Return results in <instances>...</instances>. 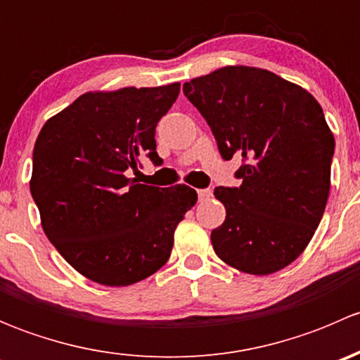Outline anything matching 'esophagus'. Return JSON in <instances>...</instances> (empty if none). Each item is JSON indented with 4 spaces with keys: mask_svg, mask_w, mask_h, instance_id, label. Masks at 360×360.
I'll use <instances>...</instances> for the list:
<instances>
[{
    "mask_svg": "<svg viewBox=\"0 0 360 360\" xmlns=\"http://www.w3.org/2000/svg\"><path fill=\"white\" fill-rule=\"evenodd\" d=\"M197 193H198V200H207V198L212 195V190H210V188H203V190H198Z\"/></svg>",
    "mask_w": 360,
    "mask_h": 360,
    "instance_id": "1",
    "label": "esophagus"
}]
</instances>
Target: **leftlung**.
<instances>
[{
  "label": "left lung",
  "mask_w": 360,
  "mask_h": 360,
  "mask_svg": "<svg viewBox=\"0 0 360 360\" xmlns=\"http://www.w3.org/2000/svg\"><path fill=\"white\" fill-rule=\"evenodd\" d=\"M240 186L214 190L226 219L210 242L230 266L270 275L314 237L328 203L335 137L315 97L266 69L226 66L183 85Z\"/></svg>",
  "instance_id": "1"
}]
</instances>
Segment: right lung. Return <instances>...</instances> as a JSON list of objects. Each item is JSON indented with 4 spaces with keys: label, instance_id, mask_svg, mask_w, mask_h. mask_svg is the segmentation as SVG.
Segmentation results:
<instances>
[{
    "label": "right lung",
    "instance_id": "add662e5",
    "mask_svg": "<svg viewBox=\"0 0 360 360\" xmlns=\"http://www.w3.org/2000/svg\"><path fill=\"white\" fill-rule=\"evenodd\" d=\"M179 83L86 92L43 125L32 151L31 195L49 240L76 271L111 288L144 281L167 263L174 231L197 203L186 184L127 177L139 157L155 165V129Z\"/></svg>",
    "mask_w": 360,
    "mask_h": 360
}]
</instances>
